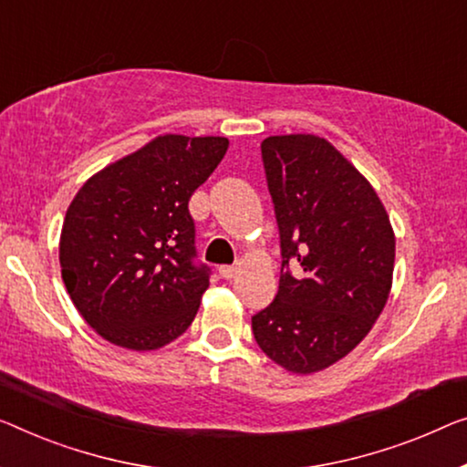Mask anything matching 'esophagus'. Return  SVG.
<instances>
[{
    "label": "esophagus",
    "instance_id": "obj_1",
    "mask_svg": "<svg viewBox=\"0 0 467 467\" xmlns=\"http://www.w3.org/2000/svg\"><path fill=\"white\" fill-rule=\"evenodd\" d=\"M220 275L222 278H234L239 275V266H220Z\"/></svg>",
    "mask_w": 467,
    "mask_h": 467
}]
</instances>
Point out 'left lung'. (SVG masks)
I'll list each match as a JSON object with an SVG mask.
<instances>
[{"label":"left lung","instance_id":"left-lung-1","mask_svg":"<svg viewBox=\"0 0 467 467\" xmlns=\"http://www.w3.org/2000/svg\"><path fill=\"white\" fill-rule=\"evenodd\" d=\"M262 159L283 270L252 329L270 360L310 375L350 354L379 318L392 289L394 228L371 182L325 138L270 136Z\"/></svg>","mask_w":467,"mask_h":467}]
</instances>
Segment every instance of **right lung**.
<instances>
[{"instance_id": "1", "label": "right lung", "mask_w": 467, "mask_h": 467, "mask_svg": "<svg viewBox=\"0 0 467 467\" xmlns=\"http://www.w3.org/2000/svg\"><path fill=\"white\" fill-rule=\"evenodd\" d=\"M226 150L222 136L161 134L73 197L58 245L62 281L107 342L149 352L191 327L210 278L192 264L189 201Z\"/></svg>"}]
</instances>
